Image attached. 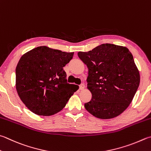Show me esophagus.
<instances>
[{
    "mask_svg": "<svg viewBox=\"0 0 151 151\" xmlns=\"http://www.w3.org/2000/svg\"><path fill=\"white\" fill-rule=\"evenodd\" d=\"M85 89V85L84 84H81L80 85H79V89L80 90H83Z\"/></svg>",
    "mask_w": 151,
    "mask_h": 151,
    "instance_id": "34e87169",
    "label": "esophagus"
}]
</instances>
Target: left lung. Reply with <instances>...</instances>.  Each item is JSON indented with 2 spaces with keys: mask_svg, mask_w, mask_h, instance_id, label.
Returning a JSON list of instances; mask_svg holds the SVG:
<instances>
[{
  "mask_svg": "<svg viewBox=\"0 0 151 151\" xmlns=\"http://www.w3.org/2000/svg\"><path fill=\"white\" fill-rule=\"evenodd\" d=\"M87 65V89L91 100L84 106L100 119L119 116L132 102L140 83L132 54L126 47L106 43L88 52H79Z\"/></svg>",
  "mask_w": 151,
  "mask_h": 151,
  "instance_id": "obj_1",
  "label": "left lung"
}]
</instances>
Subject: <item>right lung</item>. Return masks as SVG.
I'll return each mask as SVG.
<instances>
[{
  "label": "right lung",
  "mask_w": 151,
  "mask_h": 151,
  "mask_svg": "<svg viewBox=\"0 0 151 151\" xmlns=\"http://www.w3.org/2000/svg\"><path fill=\"white\" fill-rule=\"evenodd\" d=\"M73 54L41 46L22 55L16 68V88L31 112L44 116L55 114L79 89L67 83L63 69Z\"/></svg>",
  "instance_id": "right-lung-1"
}]
</instances>
